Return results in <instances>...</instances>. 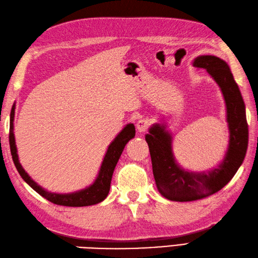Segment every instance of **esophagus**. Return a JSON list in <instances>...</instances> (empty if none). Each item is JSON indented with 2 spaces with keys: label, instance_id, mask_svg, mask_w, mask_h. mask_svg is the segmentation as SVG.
I'll use <instances>...</instances> for the list:
<instances>
[{
  "label": "esophagus",
  "instance_id": "obj_1",
  "mask_svg": "<svg viewBox=\"0 0 258 258\" xmlns=\"http://www.w3.org/2000/svg\"><path fill=\"white\" fill-rule=\"evenodd\" d=\"M151 121L149 119H140L138 122H137V129H138L139 133H146V131L150 127Z\"/></svg>",
  "mask_w": 258,
  "mask_h": 258
}]
</instances>
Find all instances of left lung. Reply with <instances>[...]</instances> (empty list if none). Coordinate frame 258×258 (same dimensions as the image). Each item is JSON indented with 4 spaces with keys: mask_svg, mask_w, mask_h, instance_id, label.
Listing matches in <instances>:
<instances>
[{
    "mask_svg": "<svg viewBox=\"0 0 258 258\" xmlns=\"http://www.w3.org/2000/svg\"><path fill=\"white\" fill-rule=\"evenodd\" d=\"M193 66L204 68L219 85L226 106L230 141L223 161L207 172H190L176 163L172 136L163 123H154L146 135L158 191L170 201L188 202L212 196L224 187L244 161L248 145L245 104L226 61L212 55L198 56Z\"/></svg>",
    "mask_w": 258,
    "mask_h": 258,
    "instance_id": "1",
    "label": "left lung"
}]
</instances>
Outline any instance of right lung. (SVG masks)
Returning a JSON list of instances; mask_svg holds the SVG:
<instances>
[{"instance_id": "1", "label": "right lung", "mask_w": 258, "mask_h": 258, "mask_svg": "<svg viewBox=\"0 0 258 258\" xmlns=\"http://www.w3.org/2000/svg\"><path fill=\"white\" fill-rule=\"evenodd\" d=\"M14 112H15V105H13L12 110H11V114H10L11 153H12L14 164L17 171H19L20 175L22 176V179L24 180L27 184L33 188V190H35L38 194H41L43 198L48 200L49 202L57 205H64V207H88V205H94L104 201V200L107 198L108 193H109L113 170L116 168V164L118 162L120 156H121L124 146L127 145L128 141L133 139L136 135V129H135L134 123H129L125 125V127L120 131L119 135L109 145V147H108L105 158L102 160L99 173L97 175L93 184L81 191L60 194V193H54V192H48L46 190H44L41 185H38L35 181L32 180V177L25 172V170L23 169V167L21 165L19 161V156H17V149H16L15 137H14V123H13Z\"/></svg>"}]
</instances>
